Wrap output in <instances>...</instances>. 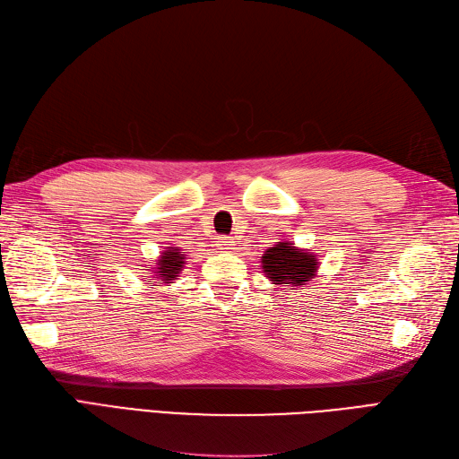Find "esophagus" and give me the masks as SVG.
<instances>
[{"mask_svg":"<svg viewBox=\"0 0 459 459\" xmlns=\"http://www.w3.org/2000/svg\"><path fill=\"white\" fill-rule=\"evenodd\" d=\"M216 245H218V248H221V251H228V248H231V245H233V239L228 238V235H221V238L216 239Z\"/></svg>","mask_w":459,"mask_h":459,"instance_id":"esophagus-1","label":"esophagus"}]
</instances>
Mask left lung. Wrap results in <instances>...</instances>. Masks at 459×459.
Wrapping results in <instances>:
<instances>
[{
	"mask_svg": "<svg viewBox=\"0 0 459 459\" xmlns=\"http://www.w3.org/2000/svg\"><path fill=\"white\" fill-rule=\"evenodd\" d=\"M262 272L273 285H307L317 272V258L295 243L280 241L262 255Z\"/></svg>",
	"mask_w": 459,
	"mask_h": 459,
	"instance_id": "1",
	"label": "left lung"
}]
</instances>
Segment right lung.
Listing matches in <instances>:
<instances>
[{
  "label": "right lung",
  "instance_id": "obj_1",
  "mask_svg": "<svg viewBox=\"0 0 459 459\" xmlns=\"http://www.w3.org/2000/svg\"><path fill=\"white\" fill-rule=\"evenodd\" d=\"M155 264L157 266L149 270L152 273V280L172 283L174 280H178L179 272H182V268H184L186 255L179 253L178 247H169L164 253H160V256ZM143 277H147V275H143Z\"/></svg>",
  "mask_w": 459,
  "mask_h": 459
}]
</instances>
